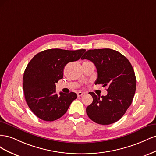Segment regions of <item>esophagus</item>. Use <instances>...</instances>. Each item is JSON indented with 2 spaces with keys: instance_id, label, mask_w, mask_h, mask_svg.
Here are the masks:
<instances>
[{
  "instance_id": "obj_1",
  "label": "esophagus",
  "mask_w": 156,
  "mask_h": 156,
  "mask_svg": "<svg viewBox=\"0 0 156 156\" xmlns=\"http://www.w3.org/2000/svg\"><path fill=\"white\" fill-rule=\"evenodd\" d=\"M83 94H84V93H83V92H77V96L78 97H80V96H82Z\"/></svg>"
}]
</instances>
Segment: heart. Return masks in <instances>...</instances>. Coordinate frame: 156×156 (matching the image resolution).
Here are the masks:
<instances>
[{"label":"heart","mask_w":156,"mask_h":156,"mask_svg":"<svg viewBox=\"0 0 156 156\" xmlns=\"http://www.w3.org/2000/svg\"><path fill=\"white\" fill-rule=\"evenodd\" d=\"M86 62H89V61H86Z\"/></svg>","instance_id":"obj_1"}]
</instances>
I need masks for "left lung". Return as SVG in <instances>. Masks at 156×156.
I'll return each mask as SVG.
<instances>
[{"label": "left lung", "instance_id": "left-lung-1", "mask_svg": "<svg viewBox=\"0 0 156 156\" xmlns=\"http://www.w3.org/2000/svg\"><path fill=\"white\" fill-rule=\"evenodd\" d=\"M81 59L90 60L96 66L95 84L108 87L106 96L89 92L93 101L87 107V115L99 124L115 123L123 116L133 101L136 83L133 67L123 55L111 49L88 50Z\"/></svg>", "mask_w": 156, "mask_h": 156}]
</instances>
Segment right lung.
Returning a JSON list of instances; mask_svg holds the SVG:
<instances>
[{"mask_svg":"<svg viewBox=\"0 0 156 156\" xmlns=\"http://www.w3.org/2000/svg\"><path fill=\"white\" fill-rule=\"evenodd\" d=\"M85 49H47L32 58L23 75V91L28 106L39 119L54 121L62 117L77 94H56L55 83L63 78L65 66L78 60Z\"/></svg>","mask_w":156,"mask_h":156,"instance_id":"1","label":"right lung"}]
</instances>
